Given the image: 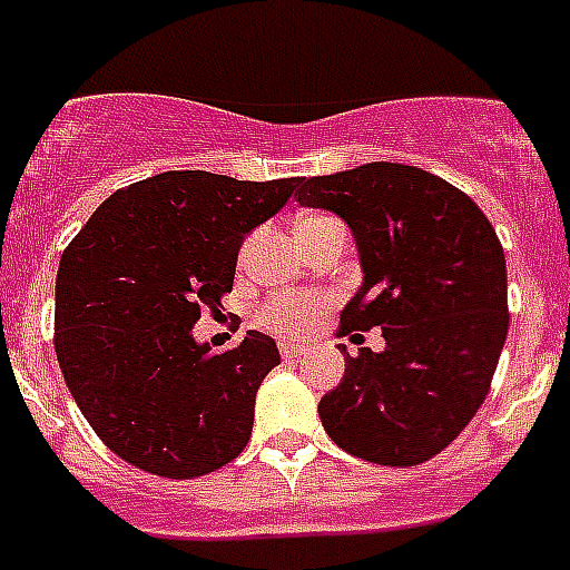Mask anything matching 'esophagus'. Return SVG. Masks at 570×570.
Segmentation results:
<instances>
[{
	"mask_svg": "<svg viewBox=\"0 0 570 570\" xmlns=\"http://www.w3.org/2000/svg\"><path fill=\"white\" fill-rule=\"evenodd\" d=\"M281 355L298 357V355H304V346L302 343H295V340H284V343H281Z\"/></svg>",
	"mask_w": 570,
	"mask_h": 570,
	"instance_id": "1",
	"label": "esophagus"
}]
</instances>
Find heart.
<instances>
[{
	"label": "heart",
	"mask_w": 570,
	"mask_h": 570,
	"mask_svg": "<svg viewBox=\"0 0 570 570\" xmlns=\"http://www.w3.org/2000/svg\"><path fill=\"white\" fill-rule=\"evenodd\" d=\"M328 222V215H307L298 222V230H307L313 224ZM328 298L320 293H284L272 295L263 307H259V322L268 331H281V334H302L316 322L322 311H325Z\"/></svg>",
	"instance_id": "obj_1"
}]
</instances>
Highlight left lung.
<instances>
[{
	"label": "left lung",
	"mask_w": 570,
	"mask_h": 570,
	"mask_svg": "<svg viewBox=\"0 0 570 570\" xmlns=\"http://www.w3.org/2000/svg\"><path fill=\"white\" fill-rule=\"evenodd\" d=\"M298 204L352 227L364 284L340 334L381 328L384 352L346 346L320 402L325 432L357 459L414 468L446 450L485 402L509 331L505 257L473 200L399 163L302 180Z\"/></svg>",
	"instance_id": "8db88e82"
}]
</instances>
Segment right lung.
<instances>
[{"instance_id": "obj_1", "label": "right lung", "mask_w": 570, "mask_h": 570, "mask_svg": "<svg viewBox=\"0 0 570 570\" xmlns=\"http://www.w3.org/2000/svg\"><path fill=\"white\" fill-rule=\"evenodd\" d=\"M286 180L165 171L106 197L61 254L56 357L106 446L154 476L195 479L245 450L275 340L227 352L191 337L233 289L245 233L281 209Z\"/></svg>"}]
</instances>
